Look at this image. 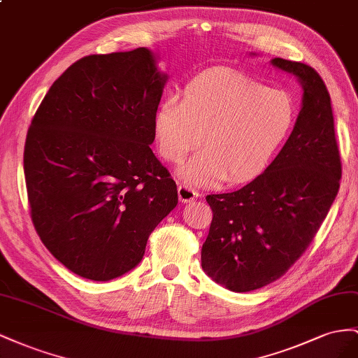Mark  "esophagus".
<instances>
[{"mask_svg":"<svg viewBox=\"0 0 358 358\" xmlns=\"http://www.w3.org/2000/svg\"><path fill=\"white\" fill-rule=\"evenodd\" d=\"M198 196H199V193L195 189H192L185 185L178 186V198L181 202H185V203L193 202L195 199H198Z\"/></svg>","mask_w":358,"mask_h":358,"instance_id":"1","label":"esophagus"}]
</instances>
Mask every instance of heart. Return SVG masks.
Instances as JSON below:
<instances>
[{
    "mask_svg": "<svg viewBox=\"0 0 358 358\" xmlns=\"http://www.w3.org/2000/svg\"><path fill=\"white\" fill-rule=\"evenodd\" d=\"M295 118L297 105L287 90L232 70H211L190 80L182 100L160 101L152 138L163 160L180 163L202 136L203 150L178 169V178L213 187L257 177L289 136Z\"/></svg>",
    "mask_w": 358,
    "mask_h": 358,
    "instance_id": "b5f03b06",
    "label": "heart"
}]
</instances>
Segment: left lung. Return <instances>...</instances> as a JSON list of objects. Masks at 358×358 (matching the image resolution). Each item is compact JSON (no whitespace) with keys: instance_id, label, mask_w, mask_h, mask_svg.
Instances as JSON below:
<instances>
[{"instance_id":"1","label":"left lung","mask_w":358,"mask_h":358,"mask_svg":"<svg viewBox=\"0 0 358 358\" xmlns=\"http://www.w3.org/2000/svg\"><path fill=\"white\" fill-rule=\"evenodd\" d=\"M270 64L297 78L303 88L291 135L249 185L207 196L213 220L201 265L234 292L262 288L287 273L312 243L341 186L342 163L324 80L297 61L273 58Z\"/></svg>"}]
</instances>
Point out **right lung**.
Masks as SVG:
<instances>
[{"mask_svg":"<svg viewBox=\"0 0 358 358\" xmlns=\"http://www.w3.org/2000/svg\"><path fill=\"white\" fill-rule=\"evenodd\" d=\"M166 83L151 49L88 55L55 80L31 121L24 172L33 223L80 278L134 270L177 207L176 181L150 148Z\"/></svg>","mask_w":358,"mask_h":358,"instance_id":"obj_1","label":"right lung"}]
</instances>
